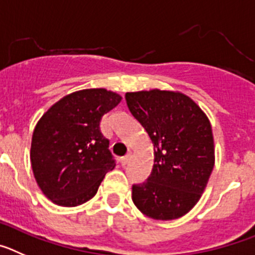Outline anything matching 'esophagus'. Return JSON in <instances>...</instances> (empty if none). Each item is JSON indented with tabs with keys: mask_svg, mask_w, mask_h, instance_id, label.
<instances>
[{
	"mask_svg": "<svg viewBox=\"0 0 255 255\" xmlns=\"http://www.w3.org/2000/svg\"><path fill=\"white\" fill-rule=\"evenodd\" d=\"M129 159H130L129 153H128V155H126L125 157H122V159H121V164H122V166H126V165L129 162Z\"/></svg>",
	"mask_w": 255,
	"mask_h": 255,
	"instance_id": "obj_1",
	"label": "esophagus"
}]
</instances>
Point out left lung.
<instances>
[{
    "instance_id": "1",
    "label": "left lung",
    "mask_w": 255,
    "mask_h": 255,
    "mask_svg": "<svg viewBox=\"0 0 255 255\" xmlns=\"http://www.w3.org/2000/svg\"><path fill=\"white\" fill-rule=\"evenodd\" d=\"M126 100L153 144L152 171L132 187L133 203L153 220L184 216L205 192L215 165L210 119L179 91H134L126 94Z\"/></svg>"
}]
</instances>
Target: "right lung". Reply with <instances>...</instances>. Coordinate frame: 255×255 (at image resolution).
<instances>
[{"instance_id":"add662e5","label":"right lung","mask_w":255,"mask_h":255,"mask_svg":"<svg viewBox=\"0 0 255 255\" xmlns=\"http://www.w3.org/2000/svg\"><path fill=\"white\" fill-rule=\"evenodd\" d=\"M121 100L107 89H85L63 96L38 121L31 167L40 190L53 203L76 207L88 202L116 167L100 122Z\"/></svg>"}]
</instances>
